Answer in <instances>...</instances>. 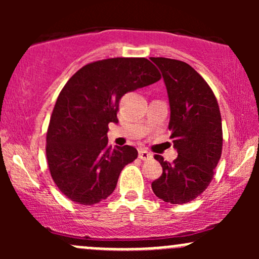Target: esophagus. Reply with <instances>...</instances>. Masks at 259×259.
<instances>
[{"label":"esophagus","instance_id":"1","mask_svg":"<svg viewBox=\"0 0 259 259\" xmlns=\"http://www.w3.org/2000/svg\"><path fill=\"white\" fill-rule=\"evenodd\" d=\"M139 158L142 159V160L151 159V158H152V154H151L150 152H147L146 150H140L139 151Z\"/></svg>","mask_w":259,"mask_h":259}]
</instances>
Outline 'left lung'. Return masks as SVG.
<instances>
[{"label":"left lung","instance_id":"left-lung-1","mask_svg":"<svg viewBox=\"0 0 259 259\" xmlns=\"http://www.w3.org/2000/svg\"><path fill=\"white\" fill-rule=\"evenodd\" d=\"M167 89L169 130L178 157L173 163L156 154L163 173L152 183L154 195L183 204L200 196L214 175L222 156V117L217 99L191 65L177 59L151 57Z\"/></svg>","mask_w":259,"mask_h":259}]
</instances>
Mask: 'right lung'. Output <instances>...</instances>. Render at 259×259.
Here are the masks:
<instances>
[{"label": "right lung", "mask_w": 259, "mask_h": 259, "mask_svg": "<svg viewBox=\"0 0 259 259\" xmlns=\"http://www.w3.org/2000/svg\"><path fill=\"white\" fill-rule=\"evenodd\" d=\"M159 79L146 58H109L86 64L68 80L50 120L46 156L53 181L69 200L91 206L114 191L138 150L109 146L108 124L118 123L123 95Z\"/></svg>", "instance_id": "add662e5"}]
</instances>
